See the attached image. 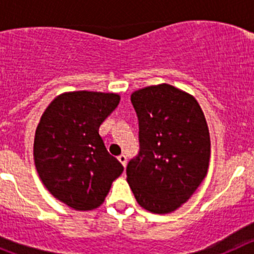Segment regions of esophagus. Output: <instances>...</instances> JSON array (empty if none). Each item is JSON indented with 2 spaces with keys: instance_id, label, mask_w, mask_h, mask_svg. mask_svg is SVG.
Segmentation results:
<instances>
[{
  "instance_id": "obj_1",
  "label": "esophagus",
  "mask_w": 254,
  "mask_h": 254,
  "mask_svg": "<svg viewBox=\"0 0 254 254\" xmlns=\"http://www.w3.org/2000/svg\"><path fill=\"white\" fill-rule=\"evenodd\" d=\"M118 160H120V163L122 164L123 167H126V165H127V158H126V155H120V156H118Z\"/></svg>"
}]
</instances>
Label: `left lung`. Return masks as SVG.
Wrapping results in <instances>:
<instances>
[{
    "mask_svg": "<svg viewBox=\"0 0 254 254\" xmlns=\"http://www.w3.org/2000/svg\"><path fill=\"white\" fill-rule=\"evenodd\" d=\"M138 118L137 156L127 182L138 205L168 214L185 203L207 174L211 142L205 116L190 94L168 84L131 95Z\"/></svg>",
    "mask_w": 254,
    "mask_h": 254,
    "instance_id": "1",
    "label": "left lung"
}]
</instances>
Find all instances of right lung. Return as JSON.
I'll list each match as a JSON object with an SVG mask.
<instances>
[{"instance_id":"1","label":"right lung","mask_w":254,"mask_h":254,"mask_svg":"<svg viewBox=\"0 0 254 254\" xmlns=\"http://www.w3.org/2000/svg\"><path fill=\"white\" fill-rule=\"evenodd\" d=\"M120 95L73 91L57 96L43 113L34 138L40 179L56 198L75 210L99 207L123 167L105 149L99 127Z\"/></svg>"}]
</instances>
